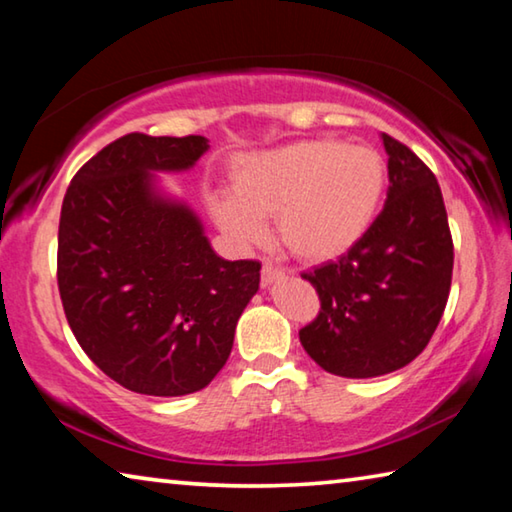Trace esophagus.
<instances>
[{
	"label": "esophagus",
	"instance_id": "obj_1",
	"mask_svg": "<svg viewBox=\"0 0 512 512\" xmlns=\"http://www.w3.org/2000/svg\"><path fill=\"white\" fill-rule=\"evenodd\" d=\"M280 277H282V273L275 271V268L268 262L262 266V284H264V287H271V284L280 280Z\"/></svg>",
	"mask_w": 512,
	"mask_h": 512
}]
</instances>
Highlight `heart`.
<instances>
[{
    "label": "heart",
    "mask_w": 512,
    "mask_h": 512,
    "mask_svg": "<svg viewBox=\"0 0 512 512\" xmlns=\"http://www.w3.org/2000/svg\"><path fill=\"white\" fill-rule=\"evenodd\" d=\"M386 189V164L368 146L305 140L250 153L232 164L230 196L210 201L219 230L237 248L277 241L305 264L336 262L366 237Z\"/></svg>",
    "instance_id": "b5f03b06"
}]
</instances>
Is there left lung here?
I'll return each instance as SVG.
<instances>
[{"label": "left lung", "mask_w": 512, "mask_h": 512, "mask_svg": "<svg viewBox=\"0 0 512 512\" xmlns=\"http://www.w3.org/2000/svg\"><path fill=\"white\" fill-rule=\"evenodd\" d=\"M388 196L381 214L339 262L305 273L320 314L300 343L320 368L370 379L404 368L427 348L452 287L454 246L438 180L418 155L381 133Z\"/></svg>", "instance_id": "left-lung-1"}]
</instances>
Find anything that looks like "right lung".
Instances as JSON below:
<instances>
[{
  "mask_svg": "<svg viewBox=\"0 0 512 512\" xmlns=\"http://www.w3.org/2000/svg\"><path fill=\"white\" fill-rule=\"evenodd\" d=\"M210 149L207 137L131 133L85 162L58 228V289L85 354L128 391L205 388L232 352L262 264L214 253L201 216L162 185Z\"/></svg>",
  "mask_w": 512,
  "mask_h": 512,
  "instance_id": "add662e5",
  "label": "right lung"
}]
</instances>
